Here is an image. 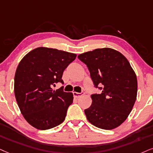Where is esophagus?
<instances>
[{"label":"esophagus","mask_w":153,"mask_h":153,"mask_svg":"<svg viewBox=\"0 0 153 153\" xmlns=\"http://www.w3.org/2000/svg\"><path fill=\"white\" fill-rule=\"evenodd\" d=\"M73 94H74V97L75 98H79L84 95V92H81V93H78V92H73Z\"/></svg>","instance_id":"1"}]
</instances>
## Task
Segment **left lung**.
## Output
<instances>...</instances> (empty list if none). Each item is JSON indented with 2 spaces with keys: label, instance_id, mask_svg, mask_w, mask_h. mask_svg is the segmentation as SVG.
<instances>
[{
  "label": "left lung",
  "instance_id": "left-lung-1",
  "mask_svg": "<svg viewBox=\"0 0 153 153\" xmlns=\"http://www.w3.org/2000/svg\"><path fill=\"white\" fill-rule=\"evenodd\" d=\"M78 58L88 67L94 87L91 106L84 110L88 121L104 130L116 128L133 109L137 91V77L128 59L111 48L96 49Z\"/></svg>",
  "mask_w": 153,
  "mask_h": 153
}]
</instances>
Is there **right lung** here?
<instances>
[{
    "label": "right lung",
    "mask_w": 153,
    "mask_h": 153,
    "mask_svg": "<svg viewBox=\"0 0 153 153\" xmlns=\"http://www.w3.org/2000/svg\"><path fill=\"white\" fill-rule=\"evenodd\" d=\"M76 55L56 49L38 48L22 58L15 75L14 91L25 119L35 128L48 130L65 119L73 102V94L52 89L56 83L64 84L62 74Z\"/></svg>",
    "instance_id": "1"
}]
</instances>
